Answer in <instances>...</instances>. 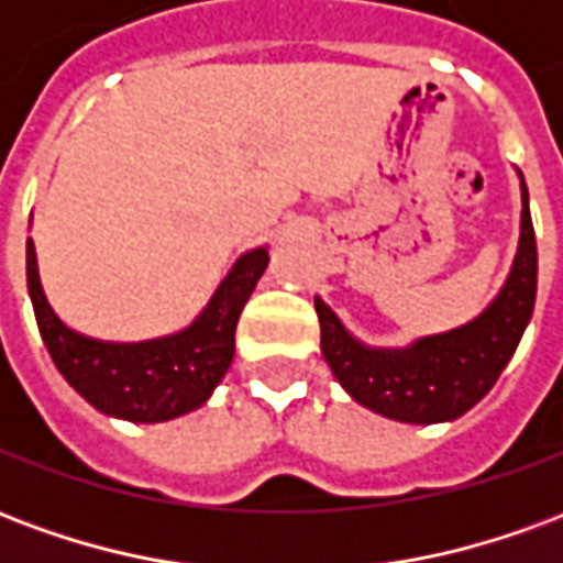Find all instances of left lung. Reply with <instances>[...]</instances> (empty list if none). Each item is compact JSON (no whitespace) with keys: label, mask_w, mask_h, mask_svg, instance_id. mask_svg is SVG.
<instances>
[{"label":"left lung","mask_w":563,"mask_h":563,"mask_svg":"<svg viewBox=\"0 0 563 563\" xmlns=\"http://www.w3.org/2000/svg\"><path fill=\"white\" fill-rule=\"evenodd\" d=\"M519 180V250L500 292L471 322L419 338L410 346H367L319 295L313 298L322 355L353 401L395 422L434 424L459 419L488 395L516 353L537 298V238L521 174Z\"/></svg>","instance_id":"left-lung-1"}]
</instances>
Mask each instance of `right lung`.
Returning <instances> with one entry per match:
<instances>
[{
    "label": "right lung",
    "mask_w": 563,
    "mask_h": 563,
    "mask_svg": "<svg viewBox=\"0 0 563 563\" xmlns=\"http://www.w3.org/2000/svg\"><path fill=\"white\" fill-rule=\"evenodd\" d=\"M265 268L268 246H256L234 262L186 329L153 341L114 343L87 338L56 317L42 289L35 244L26 241V289L56 371L99 413L144 424L192 413L213 395L234 358L241 310Z\"/></svg>",
    "instance_id": "add662e5"
}]
</instances>
